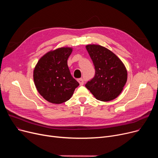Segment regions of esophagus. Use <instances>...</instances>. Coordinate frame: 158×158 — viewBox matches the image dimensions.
Wrapping results in <instances>:
<instances>
[{
	"label": "esophagus",
	"mask_w": 158,
	"mask_h": 158,
	"mask_svg": "<svg viewBox=\"0 0 158 158\" xmlns=\"http://www.w3.org/2000/svg\"><path fill=\"white\" fill-rule=\"evenodd\" d=\"M77 81L79 82V85H80L81 86H82V85H84V79H82V78L78 79H77Z\"/></svg>",
	"instance_id": "34e87169"
}]
</instances>
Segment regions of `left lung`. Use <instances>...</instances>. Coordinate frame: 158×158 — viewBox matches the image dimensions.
<instances>
[{"mask_svg":"<svg viewBox=\"0 0 158 158\" xmlns=\"http://www.w3.org/2000/svg\"><path fill=\"white\" fill-rule=\"evenodd\" d=\"M87 51L95 69V77L85 86L98 101H110L122 92L127 80V71L120 58L99 45H87Z\"/></svg>","mask_w":158,"mask_h":158,"instance_id":"obj_1","label":"left lung"}]
</instances>
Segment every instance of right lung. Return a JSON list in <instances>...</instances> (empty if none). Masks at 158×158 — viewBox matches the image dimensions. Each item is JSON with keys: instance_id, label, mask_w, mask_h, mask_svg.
Returning a JSON list of instances; mask_svg holds the SVG:
<instances>
[{"instance_id": "add662e5", "label": "right lung", "mask_w": 158, "mask_h": 158, "mask_svg": "<svg viewBox=\"0 0 158 158\" xmlns=\"http://www.w3.org/2000/svg\"><path fill=\"white\" fill-rule=\"evenodd\" d=\"M72 47H60L41 57L33 71L39 94L48 102L59 104L69 101L79 82L73 78L67 64Z\"/></svg>"}]
</instances>
